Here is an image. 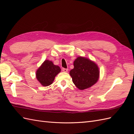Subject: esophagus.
<instances>
[{
	"instance_id": "esophagus-1",
	"label": "esophagus",
	"mask_w": 134,
	"mask_h": 134,
	"mask_svg": "<svg viewBox=\"0 0 134 134\" xmlns=\"http://www.w3.org/2000/svg\"><path fill=\"white\" fill-rule=\"evenodd\" d=\"M62 70H63L64 72H67L68 71V69H65V68H63V69H62Z\"/></svg>"
}]
</instances>
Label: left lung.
I'll use <instances>...</instances> for the list:
<instances>
[{"label":"left lung","instance_id":"left-lung-1","mask_svg":"<svg viewBox=\"0 0 134 134\" xmlns=\"http://www.w3.org/2000/svg\"><path fill=\"white\" fill-rule=\"evenodd\" d=\"M74 69L69 74L72 82L80 90L90 88L99 79V71L97 64L86 58H77L74 62Z\"/></svg>","mask_w":134,"mask_h":134}]
</instances>
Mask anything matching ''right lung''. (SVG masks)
<instances>
[{"mask_svg":"<svg viewBox=\"0 0 134 134\" xmlns=\"http://www.w3.org/2000/svg\"><path fill=\"white\" fill-rule=\"evenodd\" d=\"M60 71L59 66L55 65L51 61L47 60L36 71V78L43 86H48L53 83L55 76Z\"/></svg>","mask_w":134,"mask_h":134,"instance_id":"obj_1","label":"right lung"}]
</instances>
